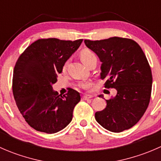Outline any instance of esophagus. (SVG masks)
Instances as JSON below:
<instances>
[{
  "label": "esophagus",
  "instance_id": "1",
  "mask_svg": "<svg viewBox=\"0 0 161 161\" xmlns=\"http://www.w3.org/2000/svg\"><path fill=\"white\" fill-rule=\"evenodd\" d=\"M92 97V96H90V95H86V96H83L82 97V100H89V99H91Z\"/></svg>",
  "mask_w": 161,
  "mask_h": 161
}]
</instances>
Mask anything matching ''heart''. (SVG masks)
Masks as SVG:
<instances>
[{"label":"heart","instance_id":"obj_1","mask_svg":"<svg viewBox=\"0 0 161 161\" xmlns=\"http://www.w3.org/2000/svg\"><path fill=\"white\" fill-rule=\"evenodd\" d=\"M80 58L81 60H82V62L87 66V64H88L91 61H92V60L94 59H97V57H96L95 53H94L93 52L91 51V50L88 49H84L80 52ZM67 64L68 61L65 62V64H64V69H66ZM79 86H80V87H82V88L86 89L90 86V84L89 83V82H82V83H80Z\"/></svg>","mask_w":161,"mask_h":161}]
</instances>
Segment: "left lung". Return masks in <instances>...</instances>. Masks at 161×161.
<instances>
[{"instance_id":"left-lung-1","label":"left lung","mask_w":161,"mask_h":161,"mask_svg":"<svg viewBox=\"0 0 161 161\" xmlns=\"http://www.w3.org/2000/svg\"><path fill=\"white\" fill-rule=\"evenodd\" d=\"M84 42L102 62L100 78L107 79L105 88L117 90L114 97L106 100L105 109L96 112V120L113 132L129 129L140 120L150 103L153 77L145 53L136 41L128 38Z\"/></svg>"}]
</instances>
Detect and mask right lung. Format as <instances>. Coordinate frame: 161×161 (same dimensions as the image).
<instances>
[{
    "instance_id": "1",
    "label": "right lung",
    "mask_w": 161,
    "mask_h": 161,
    "mask_svg": "<svg viewBox=\"0 0 161 161\" xmlns=\"http://www.w3.org/2000/svg\"><path fill=\"white\" fill-rule=\"evenodd\" d=\"M82 40L40 39L24 50L16 61L13 95L20 113L35 130L56 133L72 120L73 110L80 101V94L70 89L65 95H59L52 86Z\"/></svg>"
}]
</instances>
